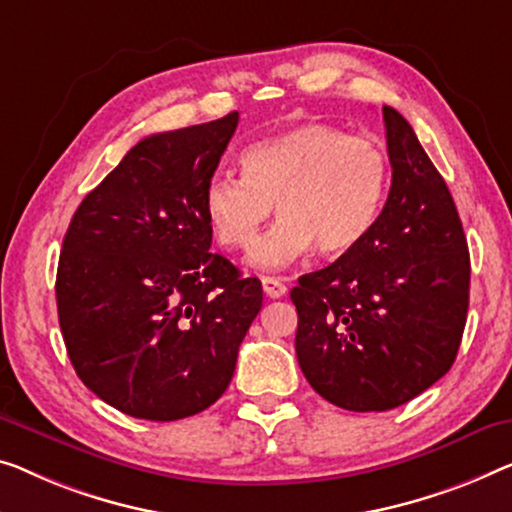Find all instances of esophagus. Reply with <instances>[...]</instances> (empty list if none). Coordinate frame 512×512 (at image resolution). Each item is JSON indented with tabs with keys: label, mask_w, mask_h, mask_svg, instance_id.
I'll return each instance as SVG.
<instances>
[{
	"label": "esophagus",
	"mask_w": 512,
	"mask_h": 512,
	"mask_svg": "<svg viewBox=\"0 0 512 512\" xmlns=\"http://www.w3.org/2000/svg\"><path fill=\"white\" fill-rule=\"evenodd\" d=\"M262 287H264V294L269 296V299H280V296L287 294L285 282L278 280V278H271V276L262 278Z\"/></svg>",
	"instance_id": "obj_1"
}]
</instances>
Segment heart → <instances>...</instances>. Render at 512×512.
Instances as JSON below:
<instances>
[{
	"label": "heart",
	"mask_w": 512,
	"mask_h": 512,
	"mask_svg": "<svg viewBox=\"0 0 512 512\" xmlns=\"http://www.w3.org/2000/svg\"><path fill=\"white\" fill-rule=\"evenodd\" d=\"M243 177L216 172L202 209L218 243L248 250L276 203L281 220L257 242L250 262L282 269L317 246L342 257L372 232L391 186L377 142L322 121L264 137L241 154Z\"/></svg>",
	"instance_id": "obj_1"
}]
</instances>
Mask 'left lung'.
<instances>
[{
    "label": "left lung",
    "instance_id": "left-lung-1",
    "mask_svg": "<svg viewBox=\"0 0 512 512\" xmlns=\"http://www.w3.org/2000/svg\"><path fill=\"white\" fill-rule=\"evenodd\" d=\"M393 181L352 253L299 278L296 358L335 407L386 411L451 370L469 310V250L446 181L414 128L384 105Z\"/></svg>",
    "mask_w": 512,
    "mask_h": 512
}]
</instances>
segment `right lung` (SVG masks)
<instances>
[{
	"mask_svg": "<svg viewBox=\"0 0 512 512\" xmlns=\"http://www.w3.org/2000/svg\"><path fill=\"white\" fill-rule=\"evenodd\" d=\"M239 112L144 137L73 213L57 269L66 352L89 391L179 421L230 386L262 282L211 250L204 186Z\"/></svg>",
	"mask_w": 512,
	"mask_h": 512,
	"instance_id": "1",
	"label": "right lung"
}]
</instances>
